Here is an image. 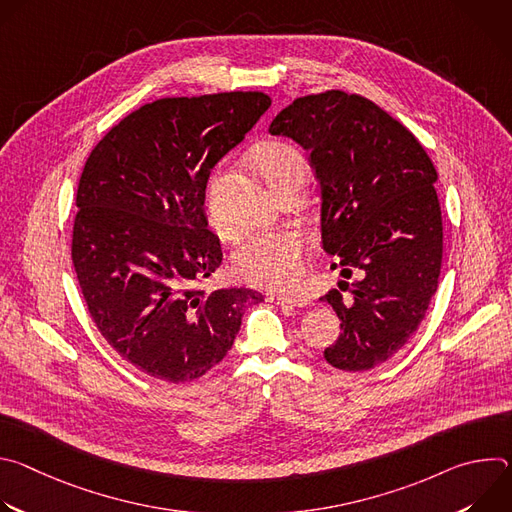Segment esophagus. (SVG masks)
Instances as JSON below:
<instances>
[{"label": "esophagus", "mask_w": 512, "mask_h": 512, "mask_svg": "<svg viewBox=\"0 0 512 512\" xmlns=\"http://www.w3.org/2000/svg\"><path fill=\"white\" fill-rule=\"evenodd\" d=\"M267 302H275V304H279V306H294V308H306V306H310V298H306V296L267 294Z\"/></svg>", "instance_id": "obj_1"}]
</instances>
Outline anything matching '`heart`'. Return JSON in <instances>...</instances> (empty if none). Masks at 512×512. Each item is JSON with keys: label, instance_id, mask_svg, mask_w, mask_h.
<instances>
[{"label": "heart", "instance_id": "1", "mask_svg": "<svg viewBox=\"0 0 512 512\" xmlns=\"http://www.w3.org/2000/svg\"><path fill=\"white\" fill-rule=\"evenodd\" d=\"M253 162L275 192L289 182L306 180L308 176L306 156L294 145L283 141H269L259 145L253 152ZM206 206L214 214L210 192ZM302 255L304 239L298 233L269 231L249 237L233 255L231 269L239 281L267 289H287L302 275Z\"/></svg>", "mask_w": 512, "mask_h": 512}]
</instances>
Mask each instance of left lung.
Returning a JSON list of instances; mask_svg holds the SVG:
<instances>
[{
	"label": "left lung",
	"mask_w": 512,
	"mask_h": 512,
	"mask_svg": "<svg viewBox=\"0 0 512 512\" xmlns=\"http://www.w3.org/2000/svg\"><path fill=\"white\" fill-rule=\"evenodd\" d=\"M310 152L320 186L322 247L340 281L320 302L342 334L324 350L340 371H371L413 336L437 289L444 227L437 172L417 137L360 95L300 97L269 125Z\"/></svg>",
	"instance_id": "8db88e82"
}]
</instances>
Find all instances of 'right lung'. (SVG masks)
I'll return each instance as SVG.
<instances>
[{
    "mask_svg": "<svg viewBox=\"0 0 512 512\" xmlns=\"http://www.w3.org/2000/svg\"><path fill=\"white\" fill-rule=\"evenodd\" d=\"M269 105L257 91L158 99L121 119L83 168L72 227L83 298L111 348L154 379L206 375L263 300L196 281L223 263L204 214L208 176Z\"/></svg>",
    "mask_w": 512,
    "mask_h": 512,
    "instance_id": "add662e5",
    "label": "right lung"
}]
</instances>
